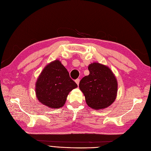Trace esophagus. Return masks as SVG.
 <instances>
[{
	"label": "esophagus",
	"mask_w": 151,
	"mask_h": 151,
	"mask_svg": "<svg viewBox=\"0 0 151 151\" xmlns=\"http://www.w3.org/2000/svg\"><path fill=\"white\" fill-rule=\"evenodd\" d=\"M75 82H76V83L77 84V86H79V82H80V80H79V79H76V80L75 81Z\"/></svg>",
	"instance_id": "esophagus-1"
}]
</instances>
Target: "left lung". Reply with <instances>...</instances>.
<instances>
[{
    "instance_id": "8db88e82",
    "label": "left lung",
    "mask_w": 151,
    "mask_h": 151,
    "mask_svg": "<svg viewBox=\"0 0 151 151\" xmlns=\"http://www.w3.org/2000/svg\"><path fill=\"white\" fill-rule=\"evenodd\" d=\"M89 74L79 83L88 106L94 109L106 108L115 101L118 82L115 74L108 66L98 62L88 66Z\"/></svg>"
}]
</instances>
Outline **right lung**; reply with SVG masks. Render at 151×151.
<instances>
[{
	"label": "right lung",
	"mask_w": 151,
	"mask_h": 151,
	"mask_svg": "<svg viewBox=\"0 0 151 151\" xmlns=\"http://www.w3.org/2000/svg\"><path fill=\"white\" fill-rule=\"evenodd\" d=\"M77 87L66 68L55 60L45 66L38 76L35 84L36 96L43 105L57 109L64 106L67 96Z\"/></svg>",
	"instance_id": "obj_1"
}]
</instances>
